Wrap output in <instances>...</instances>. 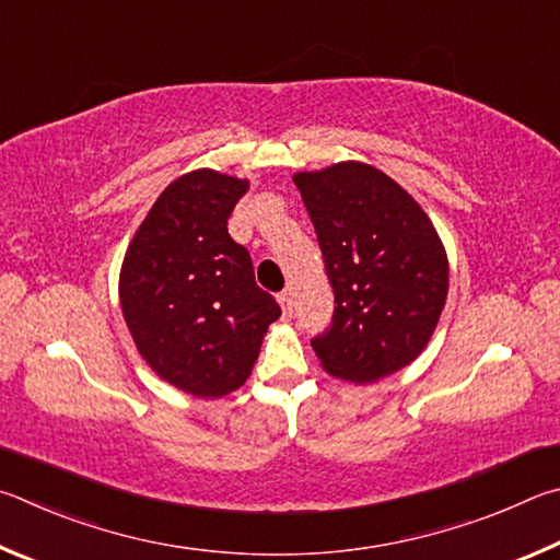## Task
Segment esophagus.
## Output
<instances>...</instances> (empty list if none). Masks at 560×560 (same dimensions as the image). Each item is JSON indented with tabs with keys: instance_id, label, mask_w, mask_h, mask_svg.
I'll return each instance as SVG.
<instances>
[{
	"instance_id": "34e87169",
	"label": "esophagus",
	"mask_w": 560,
	"mask_h": 560,
	"mask_svg": "<svg viewBox=\"0 0 560 560\" xmlns=\"http://www.w3.org/2000/svg\"><path fill=\"white\" fill-rule=\"evenodd\" d=\"M278 302H280V307H282V317L290 319V317H292V298H290V292H288V290L280 292Z\"/></svg>"
}]
</instances>
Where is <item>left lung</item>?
I'll list each match as a JSON object with an SVG mask.
<instances>
[{
  "instance_id": "8db88e82",
  "label": "left lung",
  "mask_w": 560,
  "mask_h": 560,
  "mask_svg": "<svg viewBox=\"0 0 560 560\" xmlns=\"http://www.w3.org/2000/svg\"><path fill=\"white\" fill-rule=\"evenodd\" d=\"M292 182L337 305L312 349L327 374L354 384L396 374L425 349L445 307L450 268L435 225L404 186L364 162Z\"/></svg>"
}]
</instances>
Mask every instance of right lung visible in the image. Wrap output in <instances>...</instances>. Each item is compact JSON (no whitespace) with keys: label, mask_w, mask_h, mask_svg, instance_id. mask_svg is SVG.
<instances>
[{"label":"right lung","mask_w":560,"mask_h":560,"mask_svg":"<svg viewBox=\"0 0 560 560\" xmlns=\"http://www.w3.org/2000/svg\"><path fill=\"white\" fill-rule=\"evenodd\" d=\"M248 182L213 170L174 179L137 229L120 270V305L142 359L166 384L221 398L250 376L280 317L255 285L253 260L229 235Z\"/></svg>","instance_id":"obj_1"}]
</instances>
